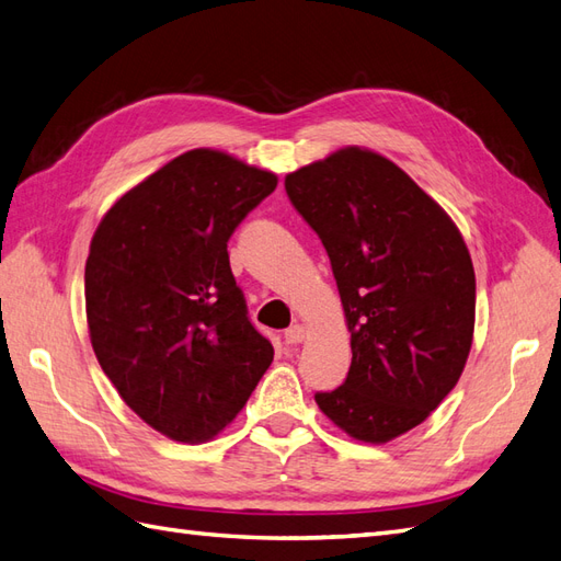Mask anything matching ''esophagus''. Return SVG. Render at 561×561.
<instances>
[{"label":"esophagus","instance_id":"1","mask_svg":"<svg viewBox=\"0 0 561 561\" xmlns=\"http://www.w3.org/2000/svg\"><path fill=\"white\" fill-rule=\"evenodd\" d=\"M305 335H307L305 325H290L283 337H285V343H288V345H299L305 340Z\"/></svg>","mask_w":561,"mask_h":561}]
</instances>
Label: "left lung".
I'll return each mask as SVG.
<instances>
[{"label":"left lung","mask_w":561,"mask_h":561,"mask_svg":"<svg viewBox=\"0 0 561 561\" xmlns=\"http://www.w3.org/2000/svg\"><path fill=\"white\" fill-rule=\"evenodd\" d=\"M333 266L350 331L345 383L317 404L350 438L383 445L457 386L476 323V273L459 228L398 163L343 147L285 175Z\"/></svg>","instance_id":"obj_1"}]
</instances>
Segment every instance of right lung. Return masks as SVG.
<instances>
[{
  "label": "right lung",
  "mask_w": 561,
  "mask_h": 561,
  "mask_svg": "<svg viewBox=\"0 0 561 561\" xmlns=\"http://www.w3.org/2000/svg\"><path fill=\"white\" fill-rule=\"evenodd\" d=\"M276 185L273 171L190 149L121 195L92 236V350L123 402L175 443L214 440L273 362L230 271L228 238Z\"/></svg>",
  "instance_id": "add662e5"
}]
</instances>
